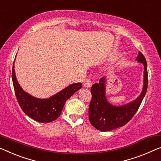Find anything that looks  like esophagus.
<instances>
[{
    "instance_id": "obj_1",
    "label": "esophagus",
    "mask_w": 161,
    "mask_h": 161,
    "mask_svg": "<svg viewBox=\"0 0 161 161\" xmlns=\"http://www.w3.org/2000/svg\"><path fill=\"white\" fill-rule=\"evenodd\" d=\"M83 86L85 88H90L92 86V81H91L90 79H87V80H85V81H84Z\"/></svg>"
}]
</instances>
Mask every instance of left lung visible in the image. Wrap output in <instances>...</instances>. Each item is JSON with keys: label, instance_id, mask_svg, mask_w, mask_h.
I'll return each mask as SVG.
<instances>
[{"label": "left lung", "instance_id": "8db88e82", "mask_svg": "<svg viewBox=\"0 0 161 161\" xmlns=\"http://www.w3.org/2000/svg\"><path fill=\"white\" fill-rule=\"evenodd\" d=\"M136 61L144 66L143 87L136 99L126 104L115 105L106 97L107 77H103L91 88L92 100L89 107V119L92 125L101 131H108L123 126L136 114L147 89V67L145 58L138 53Z\"/></svg>", "mask_w": 161, "mask_h": 161}]
</instances>
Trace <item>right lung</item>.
Listing matches in <instances>:
<instances>
[{"label": "right lung", "mask_w": 161, "mask_h": 161, "mask_svg": "<svg viewBox=\"0 0 161 161\" xmlns=\"http://www.w3.org/2000/svg\"><path fill=\"white\" fill-rule=\"evenodd\" d=\"M12 80L16 98L21 109L28 116L40 123H48L58 118L66 100L82 87L81 83L72 84L50 97H35L25 92L19 84L16 77L14 63Z\"/></svg>", "instance_id": "obj_1"}]
</instances>
